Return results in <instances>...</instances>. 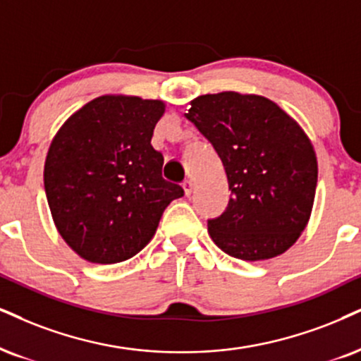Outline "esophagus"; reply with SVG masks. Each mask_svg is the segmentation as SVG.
<instances>
[{
  "instance_id": "esophagus-1",
  "label": "esophagus",
  "mask_w": 361,
  "mask_h": 361,
  "mask_svg": "<svg viewBox=\"0 0 361 361\" xmlns=\"http://www.w3.org/2000/svg\"><path fill=\"white\" fill-rule=\"evenodd\" d=\"M182 188H184V192H185V195H190V194L194 192V182L190 180V179L184 180V184H182Z\"/></svg>"
}]
</instances>
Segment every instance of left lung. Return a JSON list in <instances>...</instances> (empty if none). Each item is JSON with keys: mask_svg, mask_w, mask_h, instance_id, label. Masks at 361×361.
Masks as SVG:
<instances>
[{"mask_svg": "<svg viewBox=\"0 0 361 361\" xmlns=\"http://www.w3.org/2000/svg\"><path fill=\"white\" fill-rule=\"evenodd\" d=\"M185 117L229 182L228 207L207 221L212 241L244 261L283 255L308 224L317 192V154L303 128L274 102L238 92L197 97Z\"/></svg>", "mask_w": 361, "mask_h": 361, "instance_id": "1", "label": "left lung"}]
</instances>
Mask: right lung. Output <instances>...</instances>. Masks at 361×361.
<instances>
[{
	"label": "right lung",
	"instance_id": "add662e5",
	"mask_svg": "<svg viewBox=\"0 0 361 361\" xmlns=\"http://www.w3.org/2000/svg\"><path fill=\"white\" fill-rule=\"evenodd\" d=\"M160 100L104 95L61 126L44 162V192L65 243L99 264L126 261L157 231L179 184L162 177L164 157L154 149Z\"/></svg>",
	"mask_w": 361,
	"mask_h": 361
}]
</instances>
